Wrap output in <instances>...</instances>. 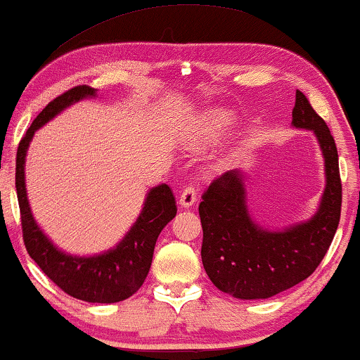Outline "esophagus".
Returning <instances> with one entry per match:
<instances>
[{"mask_svg": "<svg viewBox=\"0 0 360 360\" xmlns=\"http://www.w3.org/2000/svg\"><path fill=\"white\" fill-rule=\"evenodd\" d=\"M195 202H197V190H195L193 186H186L180 195V207L190 208Z\"/></svg>", "mask_w": 360, "mask_h": 360, "instance_id": "34e87169", "label": "esophagus"}]
</instances>
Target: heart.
<instances>
[{"label": "heart", "instance_id": "heart-1", "mask_svg": "<svg viewBox=\"0 0 360 360\" xmlns=\"http://www.w3.org/2000/svg\"><path fill=\"white\" fill-rule=\"evenodd\" d=\"M235 117L223 109H213L203 115V127L207 132L221 134L230 127Z\"/></svg>", "mask_w": 360, "mask_h": 360}]
</instances>
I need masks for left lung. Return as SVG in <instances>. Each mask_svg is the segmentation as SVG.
I'll return each mask as SVG.
<instances>
[{
  "instance_id": "left-lung-1",
  "label": "left lung",
  "mask_w": 360,
  "mask_h": 360,
  "mask_svg": "<svg viewBox=\"0 0 360 360\" xmlns=\"http://www.w3.org/2000/svg\"><path fill=\"white\" fill-rule=\"evenodd\" d=\"M292 127L311 130L324 158L326 188L309 220L268 230L251 218L246 174L230 170L212 181L200 203L202 261L220 291L238 300H268L309 278L328 253L342 203L334 137L309 101L296 91Z\"/></svg>"
}]
</instances>
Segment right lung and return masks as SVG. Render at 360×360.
Wrapping results in <instances>:
<instances>
[{
	"label": "right lung",
	"mask_w": 360,
	"mask_h": 360,
	"mask_svg": "<svg viewBox=\"0 0 360 360\" xmlns=\"http://www.w3.org/2000/svg\"><path fill=\"white\" fill-rule=\"evenodd\" d=\"M97 89L77 86L56 97L32 120L21 139L16 155V191L21 210L22 240L36 264L51 281L69 296L86 302L110 304L137 292L150 269L153 250L160 231L176 214L175 197L170 186L162 184L147 191L137 220L114 248L94 256H76L59 250L41 230L32 217L26 193V153L37 129L43 127L69 105L96 97Z\"/></svg>",
	"instance_id": "1"
}]
</instances>
